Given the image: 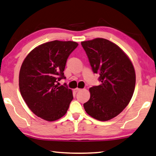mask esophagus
<instances>
[{
	"mask_svg": "<svg viewBox=\"0 0 156 156\" xmlns=\"http://www.w3.org/2000/svg\"><path fill=\"white\" fill-rule=\"evenodd\" d=\"M81 91V89H79V88H75L74 90V91L76 92V93H77V92H78V91Z\"/></svg>",
	"mask_w": 156,
	"mask_h": 156,
	"instance_id": "obj_1",
	"label": "esophagus"
}]
</instances>
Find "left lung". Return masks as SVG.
I'll return each instance as SVG.
<instances>
[{
  "mask_svg": "<svg viewBox=\"0 0 156 156\" xmlns=\"http://www.w3.org/2000/svg\"><path fill=\"white\" fill-rule=\"evenodd\" d=\"M100 85L90 88V98L83 104L89 115L106 121L122 112L131 101L135 72L131 60L120 48L104 38L81 42Z\"/></svg>",
  "mask_w": 156,
  "mask_h": 156,
  "instance_id": "left-lung-1",
  "label": "left lung"
}]
</instances>
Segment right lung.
<instances>
[{"instance_id": "right-lung-1", "label": "right lung", "mask_w": 156, "mask_h": 156, "mask_svg": "<svg viewBox=\"0 0 156 156\" xmlns=\"http://www.w3.org/2000/svg\"><path fill=\"white\" fill-rule=\"evenodd\" d=\"M77 46L71 41L44 43L31 50L22 63L19 77L21 96L41 119L55 121L67 112L73 99L72 91L58 81L66 79V60Z\"/></svg>"}]
</instances>
